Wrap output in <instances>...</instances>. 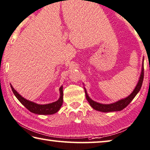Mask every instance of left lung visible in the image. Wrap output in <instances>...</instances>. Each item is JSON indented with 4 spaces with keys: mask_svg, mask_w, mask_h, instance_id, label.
Returning a JSON list of instances; mask_svg holds the SVG:
<instances>
[{
    "mask_svg": "<svg viewBox=\"0 0 150 150\" xmlns=\"http://www.w3.org/2000/svg\"><path fill=\"white\" fill-rule=\"evenodd\" d=\"M144 59H143V64H142V72H141L139 79L137 82V84L134 88L133 92L131 93V94L129 95L127 97H126L125 99H120L118 101L115 102V103H110V104H102L98 102H96L91 99L87 94V92L84 88V91H85V94H86V98L87 99V101L91 105L93 109L97 111L102 112H117V111H121L124 108H125L129 104L131 103L132 100L134 98V97L136 96L137 94L139 93V91H140L141 88H142V84H143V80H144Z\"/></svg>",
    "mask_w": 150,
    "mask_h": 150,
    "instance_id": "1",
    "label": "left lung"
}]
</instances>
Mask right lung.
I'll use <instances>...</instances> for the list:
<instances>
[{
    "instance_id": "obj_1",
    "label": "right lung",
    "mask_w": 150,
    "mask_h": 150,
    "mask_svg": "<svg viewBox=\"0 0 150 150\" xmlns=\"http://www.w3.org/2000/svg\"><path fill=\"white\" fill-rule=\"evenodd\" d=\"M11 87L13 91V93H14L15 96L17 97V99L21 102V103L23 105H24L27 109L32 113L40 115H50L53 114L59 111V109L62 107L63 103V86H61L59 88L60 92V97L59 99L53 103H49V104H44V105H40V104H37L34 102L30 101L27 100L21 95L19 94L17 91L14 89L11 84Z\"/></svg>"
}]
</instances>
